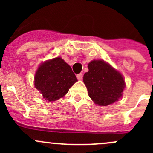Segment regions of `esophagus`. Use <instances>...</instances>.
<instances>
[{
  "mask_svg": "<svg viewBox=\"0 0 153 153\" xmlns=\"http://www.w3.org/2000/svg\"><path fill=\"white\" fill-rule=\"evenodd\" d=\"M77 78L78 80H81L83 78V73H79L77 75Z\"/></svg>",
  "mask_w": 153,
  "mask_h": 153,
  "instance_id": "esophagus-1",
  "label": "esophagus"
}]
</instances>
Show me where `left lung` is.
Returning a JSON list of instances; mask_svg holds the SVG:
<instances>
[{
  "mask_svg": "<svg viewBox=\"0 0 153 153\" xmlns=\"http://www.w3.org/2000/svg\"><path fill=\"white\" fill-rule=\"evenodd\" d=\"M88 69L84 75V82L88 95L95 104L107 106L122 96L125 83L121 73L100 60L91 61Z\"/></svg>",
  "mask_w": 153,
  "mask_h": 153,
  "instance_id": "left-lung-1",
  "label": "left lung"
}]
</instances>
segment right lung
<instances>
[{
    "label": "right lung",
    "instance_id": "right-lung-1",
    "mask_svg": "<svg viewBox=\"0 0 153 153\" xmlns=\"http://www.w3.org/2000/svg\"><path fill=\"white\" fill-rule=\"evenodd\" d=\"M77 81L72 68L61 58L41 64L35 76V86L45 100L54 101L64 97Z\"/></svg>",
    "mask_w": 153,
    "mask_h": 153
}]
</instances>
